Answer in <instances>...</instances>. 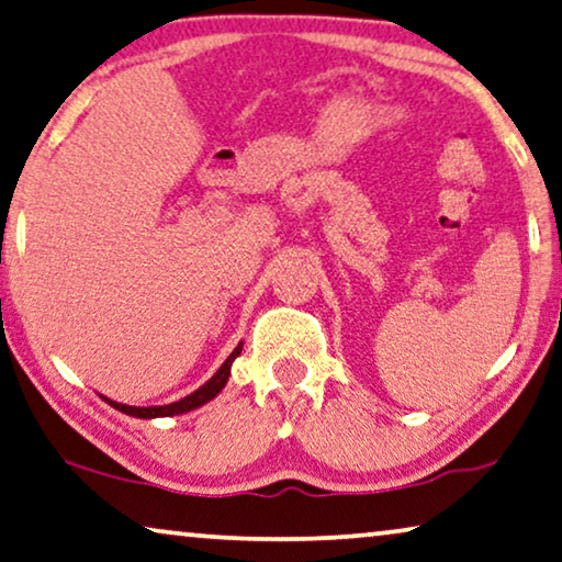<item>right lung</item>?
Here are the masks:
<instances>
[{
  "instance_id": "add662e5",
  "label": "right lung",
  "mask_w": 562,
  "mask_h": 562,
  "mask_svg": "<svg viewBox=\"0 0 562 562\" xmlns=\"http://www.w3.org/2000/svg\"><path fill=\"white\" fill-rule=\"evenodd\" d=\"M239 353H241V342L232 350L227 361L220 366V371H216L212 379L204 383V386H199L194 393H189V396L173 401V404H164V406H128V404H119V401L105 398V396H103V401H105V404H111L113 408H119V412L128 414V416H136V418H161V416H179V414L194 412V408L209 404V401H212L214 396H220V391L227 386L229 373H232V363H234V358H237Z\"/></svg>"
}]
</instances>
